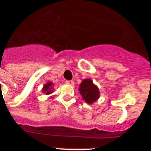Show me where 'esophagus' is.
Returning <instances> with one entry per match:
<instances>
[{
  "instance_id": "34e87169",
  "label": "esophagus",
  "mask_w": 151,
  "mask_h": 151,
  "mask_svg": "<svg viewBox=\"0 0 151 151\" xmlns=\"http://www.w3.org/2000/svg\"><path fill=\"white\" fill-rule=\"evenodd\" d=\"M66 83L68 84L69 85H74V82L73 81H71V80H69V81H66Z\"/></svg>"
}]
</instances>
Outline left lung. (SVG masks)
Wrapping results in <instances>:
<instances>
[{
  "instance_id": "8db88e82",
  "label": "left lung",
  "mask_w": 151,
  "mask_h": 151,
  "mask_svg": "<svg viewBox=\"0 0 151 151\" xmlns=\"http://www.w3.org/2000/svg\"><path fill=\"white\" fill-rule=\"evenodd\" d=\"M78 91L84 101L88 104H91L99 98V89L90 78L82 81L79 85Z\"/></svg>"
}]
</instances>
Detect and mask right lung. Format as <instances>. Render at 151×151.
Segmentation results:
<instances>
[{
  "label": "right lung",
  "mask_w": 151,
  "mask_h": 151,
  "mask_svg": "<svg viewBox=\"0 0 151 151\" xmlns=\"http://www.w3.org/2000/svg\"><path fill=\"white\" fill-rule=\"evenodd\" d=\"M52 87H53V83L50 82H47V84H45L44 85L43 88H42V91H44L45 93H46V94H50L51 93H53V91H52Z\"/></svg>",
  "instance_id": "right-lung-1"
}]
</instances>
